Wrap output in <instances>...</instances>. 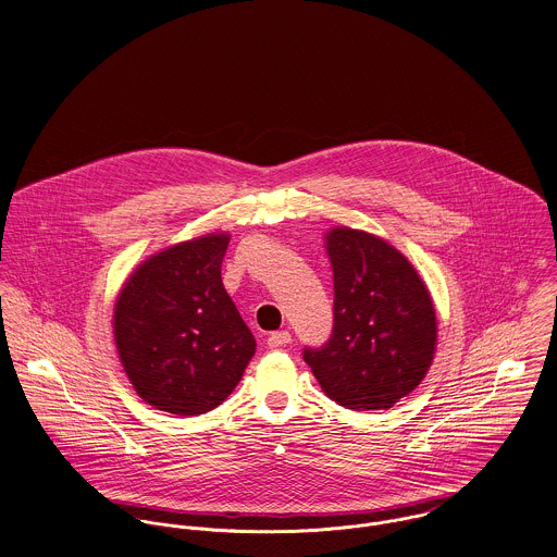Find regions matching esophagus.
<instances>
[{
	"instance_id": "obj_1",
	"label": "esophagus",
	"mask_w": 557,
	"mask_h": 557,
	"mask_svg": "<svg viewBox=\"0 0 557 557\" xmlns=\"http://www.w3.org/2000/svg\"><path fill=\"white\" fill-rule=\"evenodd\" d=\"M289 341H292V334H289L287 330H281V332H272V334L268 336V347H270V349H278V347L287 345Z\"/></svg>"
}]
</instances>
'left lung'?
Instances as JSON below:
<instances>
[{
	"label": "left lung",
	"mask_w": 557,
	"mask_h": 557,
	"mask_svg": "<svg viewBox=\"0 0 557 557\" xmlns=\"http://www.w3.org/2000/svg\"><path fill=\"white\" fill-rule=\"evenodd\" d=\"M334 274L327 343L305 347L321 391L347 409H388L426 375L437 341L431 294L386 239L338 227L325 234Z\"/></svg>",
	"instance_id": "8db88e82"
}]
</instances>
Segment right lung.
I'll use <instances>...</instances> for the list:
<instances>
[{
	"instance_id": "obj_1",
	"label": "right lung",
	"mask_w": 557,
	"mask_h": 557,
	"mask_svg": "<svg viewBox=\"0 0 557 557\" xmlns=\"http://www.w3.org/2000/svg\"><path fill=\"white\" fill-rule=\"evenodd\" d=\"M230 234H208L146 259L124 283L113 313L122 367L146 403L199 416L232 395L255 336L223 287Z\"/></svg>"
}]
</instances>
